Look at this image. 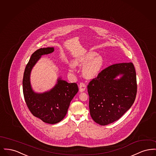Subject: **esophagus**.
I'll return each instance as SVG.
<instances>
[{"label":"esophagus","instance_id":"1","mask_svg":"<svg viewBox=\"0 0 156 156\" xmlns=\"http://www.w3.org/2000/svg\"><path fill=\"white\" fill-rule=\"evenodd\" d=\"M87 86L86 85L83 83V82H81L79 85V88H80V91L81 92H82L83 91H85V90L86 89Z\"/></svg>","mask_w":156,"mask_h":156}]
</instances>
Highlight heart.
<instances>
[{
    "label": "heart",
    "instance_id": "1",
    "mask_svg": "<svg viewBox=\"0 0 156 156\" xmlns=\"http://www.w3.org/2000/svg\"><path fill=\"white\" fill-rule=\"evenodd\" d=\"M95 52H90L79 59L75 60V66H84L83 68V74L87 79H93L96 78L101 72L104 66V59L101 56H97ZM97 66H96V64ZM69 71H75L74 64L69 65Z\"/></svg>",
    "mask_w": 156,
    "mask_h": 156
}]
</instances>
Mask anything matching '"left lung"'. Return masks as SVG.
I'll use <instances>...</instances> for the list:
<instances>
[{
  "label": "left lung",
  "instance_id": "1",
  "mask_svg": "<svg viewBox=\"0 0 156 156\" xmlns=\"http://www.w3.org/2000/svg\"><path fill=\"white\" fill-rule=\"evenodd\" d=\"M121 75L119 79L118 76ZM90 115L100 125L120 119L133 104L137 94L132 62L119 63L103 69L88 85Z\"/></svg>",
  "mask_w": 156,
  "mask_h": 156
}]
</instances>
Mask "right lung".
I'll return each instance as SVG.
<instances>
[{
    "label": "right lung",
    "instance_id": "obj_1",
    "mask_svg": "<svg viewBox=\"0 0 156 156\" xmlns=\"http://www.w3.org/2000/svg\"><path fill=\"white\" fill-rule=\"evenodd\" d=\"M54 50V47L41 48L34 52L26 67L23 79V95L29 109L34 116L49 124L57 123L64 118L71 101L78 91L76 83H68L61 78L49 91L36 93L32 89L30 77L33 67L41 55Z\"/></svg>",
    "mask_w": 156,
    "mask_h": 156
}]
</instances>
